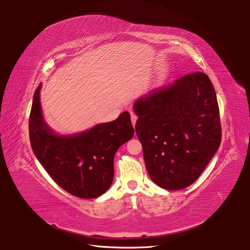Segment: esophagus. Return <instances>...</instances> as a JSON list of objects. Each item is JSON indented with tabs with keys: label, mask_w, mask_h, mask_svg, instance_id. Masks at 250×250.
Wrapping results in <instances>:
<instances>
[{
	"label": "esophagus",
	"mask_w": 250,
	"mask_h": 250,
	"mask_svg": "<svg viewBox=\"0 0 250 250\" xmlns=\"http://www.w3.org/2000/svg\"><path fill=\"white\" fill-rule=\"evenodd\" d=\"M130 120H132V124H133V125L135 126V125H136V122H137V120H138V116H137L136 114L132 113V115H130Z\"/></svg>",
	"instance_id": "esophagus-1"
}]
</instances>
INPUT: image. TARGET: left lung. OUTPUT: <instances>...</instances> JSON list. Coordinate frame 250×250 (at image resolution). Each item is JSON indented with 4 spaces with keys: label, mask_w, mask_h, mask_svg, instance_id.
I'll use <instances>...</instances> for the list:
<instances>
[{
    "label": "left lung",
    "mask_w": 250,
    "mask_h": 250,
    "mask_svg": "<svg viewBox=\"0 0 250 250\" xmlns=\"http://www.w3.org/2000/svg\"><path fill=\"white\" fill-rule=\"evenodd\" d=\"M147 171L157 186L178 190L193 183L221 143L216 92L201 72L151 90L133 105Z\"/></svg>",
    "instance_id": "8db88e82"
}]
</instances>
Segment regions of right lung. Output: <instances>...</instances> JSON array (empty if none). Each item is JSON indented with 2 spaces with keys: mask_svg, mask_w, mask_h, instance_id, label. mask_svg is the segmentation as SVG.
Masks as SVG:
<instances>
[{
  "mask_svg": "<svg viewBox=\"0 0 250 250\" xmlns=\"http://www.w3.org/2000/svg\"><path fill=\"white\" fill-rule=\"evenodd\" d=\"M38 85L29 117V137L33 153L58 185L81 199H95L106 192L114 176L113 158L123 144L134 137L127 111L115 121L89 129L61 135L45 122Z\"/></svg>",
  "mask_w": 250,
  "mask_h": 250,
  "instance_id": "add662e5",
  "label": "right lung"
}]
</instances>
